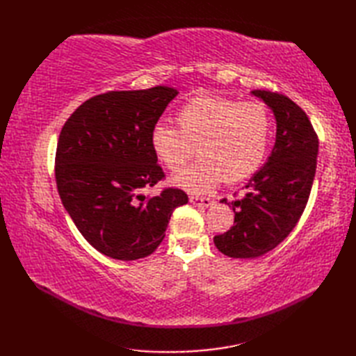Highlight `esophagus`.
Here are the masks:
<instances>
[{"label": "esophagus", "instance_id": "34e87169", "mask_svg": "<svg viewBox=\"0 0 356 356\" xmlns=\"http://www.w3.org/2000/svg\"><path fill=\"white\" fill-rule=\"evenodd\" d=\"M190 202L194 203V205H203V207H209L213 205L214 200L209 197H202V195H190Z\"/></svg>", "mask_w": 356, "mask_h": 356}]
</instances>
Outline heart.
Masks as SVG:
<instances>
[{"mask_svg":"<svg viewBox=\"0 0 356 356\" xmlns=\"http://www.w3.org/2000/svg\"><path fill=\"white\" fill-rule=\"evenodd\" d=\"M179 128L157 124L151 148L157 161L177 172L194 156L199 161L172 179L191 193H205L222 180L240 182L259 170L270 142L272 115L263 102H241L208 95L193 97L179 108Z\"/></svg>","mask_w":356,"mask_h":356,"instance_id":"heart-1","label":"heart"}]
</instances>
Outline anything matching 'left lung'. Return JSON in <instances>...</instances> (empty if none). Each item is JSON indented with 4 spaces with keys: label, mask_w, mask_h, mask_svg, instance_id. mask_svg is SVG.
I'll return each mask as SVG.
<instances>
[{
    "label": "left lung",
    "mask_w": 356,
    "mask_h": 356,
    "mask_svg": "<svg viewBox=\"0 0 356 356\" xmlns=\"http://www.w3.org/2000/svg\"><path fill=\"white\" fill-rule=\"evenodd\" d=\"M252 95L274 111L277 139L243 197L231 202L234 226L214 237L218 251L232 259H257L289 236L307 205L318 154V136L301 107L282 93L254 90Z\"/></svg>",
    "instance_id": "obj_1"
}]
</instances>
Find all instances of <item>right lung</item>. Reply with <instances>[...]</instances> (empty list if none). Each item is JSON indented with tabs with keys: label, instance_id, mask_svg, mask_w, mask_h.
Returning <instances> with one entry per match:
<instances>
[{
	"label": "right lung",
	"instance_id": "obj_1",
	"mask_svg": "<svg viewBox=\"0 0 356 356\" xmlns=\"http://www.w3.org/2000/svg\"><path fill=\"white\" fill-rule=\"evenodd\" d=\"M176 96V88L163 86L97 95L73 111L59 134V197L84 238L111 259L153 254L172 211L188 203L179 188L140 194L165 179L149 138Z\"/></svg>",
	"mask_w": 356,
	"mask_h": 356
}]
</instances>
